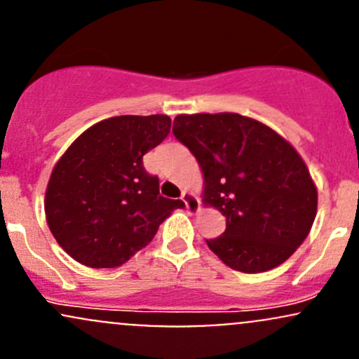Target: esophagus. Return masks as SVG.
Returning <instances> with one entry per match:
<instances>
[{
    "instance_id": "obj_1",
    "label": "esophagus",
    "mask_w": 359,
    "mask_h": 359,
    "mask_svg": "<svg viewBox=\"0 0 359 359\" xmlns=\"http://www.w3.org/2000/svg\"><path fill=\"white\" fill-rule=\"evenodd\" d=\"M180 199H182L184 203H186L187 210L191 211V213H198L199 211V199L196 198L194 194L189 191H182V196H180Z\"/></svg>"
}]
</instances>
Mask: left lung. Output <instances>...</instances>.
I'll return each mask as SVG.
<instances>
[{
    "mask_svg": "<svg viewBox=\"0 0 359 359\" xmlns=\"http://www.w3.org/2000/svg\"><path fill=\"white\" fill-rule=\"evenodd\" d=\"M205 175V201L227 218L225 232L206 241L225 265L259 273L301 246L316 217V187L285 139L239 113H198L173 120Z\"/></svg>",
    "mask_w": 359,
    "mask_h": 359,
    "instance_id": "left-lung-1",
    "label": "left lung"
}]
</instances>
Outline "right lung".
<instances>
[{
    "instance_id": "1",
    "label": "right lung",
    "mask_w": 359,
    "mask_h": 359,
    "mask_svg": "<svg viewBox=\"0 0 359 359\" xmlns=\"http://www.w3.org/2000/svg\"><path fill=\"white\" fill-rule=\"evenodd\" d=\"M167 115H122L82 132L48 182L46 220L58 244L82 265L116 269L148 246L180 199L160 196L142 156L168 135Z\"/></svg>"
}]
</instances>
